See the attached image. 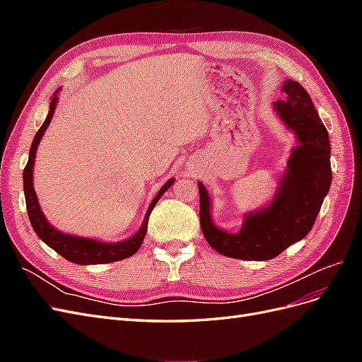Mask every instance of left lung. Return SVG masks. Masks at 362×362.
<instances>
[{
	"mask_svg": "<svg viewBox=\"0 0 362 362\" xmlns=\"http://www.w3.org/2000/svg\"><path fill=\"white\" fill-rule=\"evenodd\" d=\"M282 100L273 103L281 122L294 134L287 168L276 193L266 206L246 213L242 228L228 233L214 225L211 199L199 184V218L204 237L218 254L238 259L267 261L308 235L331 189L329 136L317 115L311 98L294 80H286Z\"/></svg>",
	"mask_w": 362,
	"mask_h": 362,
	"instance_id": "left-lung-1",
	"label": "left lung"
}]
</instances>
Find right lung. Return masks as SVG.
<instances>
[{"label": "right lung", "instance_id": "add662e5", "mask_svg": "<svg viewBox=\"0 0 362 362\" xmlns=\"http://www.w3.org/2000/svg\"><path fill=\"white\" fill-rule=\"evenodd\" d=\"M59 92L60 89L56 90L54 96L51 98L49 103V112L45 119V122L42 124L39 131L35 136V140H33L31 148H30V156H28V163L24 169V194H25V204H27V213L30 217V222L35 233L37 237L42 240L43 243L48 245L51 249L57 252L59 255L63 258H66L71 262H75V264H107V262H115L119 259L128 258L131 255H134L141 246V242L146 235L148 231V221H149V214L152 211V208L156 206L158 199L163 196V193L166 192L170 185L175 182V178H170L166 181V184L163 185L160 192L156 194V198L152 199V202L148 206V211L145 214L144 223L139 228V231L131 235L127 240H122V242H116V243H107L101 242V240L96 238H87V237H80V235H72L59 231L57 228H54L48 218L43 214L42 208L39 205L37 196L35 192V185H33V168H35V160H36V151L40 144V140L45 134L47 128L49 127L51 119L54 116V112H56L57 101H59Z\"/></svg>", "mask_w": 362, "mask_h": 362}]
</instances>
